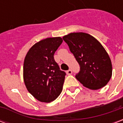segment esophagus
Returning a JSON list of instances; mask_svg holds the SVG:
<instances>
[{
	"mask_svg": "<svg viewBox=\"0 0 123 123\" xmlns=\"http://www.w3.org/2000/svg\"><path fill=\"white\" fill-rule=\"evenodd\" d=\"M67 74L68 75H70V74H72V70H67Z\"/></svg>",
	"mask_w": 123,
	"mask_h": 123,
	"instance_id": "1",
	"label": "esophagus"
}]
</instances>
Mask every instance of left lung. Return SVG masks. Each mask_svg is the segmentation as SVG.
Returning a JSON list of instances; mask_svg holds the SVG:
<instances>
[{
    "mask_svg": "<svg viewBox=\"0 0 123 123\" xmlns=\"http://www.w3.org/2000/svg\"><path fill=\"white\" fill-rule=\"evenodd\" d=\"M62 39L80 66L76 78L91 90L104 87L112 76V64L101 44L93 36L82 32L71 33Z\"/></svg>",
    "mask_w": 123,
    "mask_h": 123,
    "instance_id": "left-lung-1",
    "label": "left lung"
}]
</instances>
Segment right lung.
I'll return each instance as SVG.
<instances>
[{
    "mask_svg": "<svg viewBox=\"0 0 123 123\" xmlns=\"http://www.w3.org/2000/svg\"><path fill=\"white\" fill-rule=\"evenodd\" d=\"M61 37L47 38L29 50L24 63V80L29 92L37 100L49 103L58 98L66 72L60 69L54 54L62 43Z\"/></svg>",
    "mask_w": 123,
    "mask_h": 123,
    "instance_id": "1",
    "label": "right lung"
}]
</instances>
